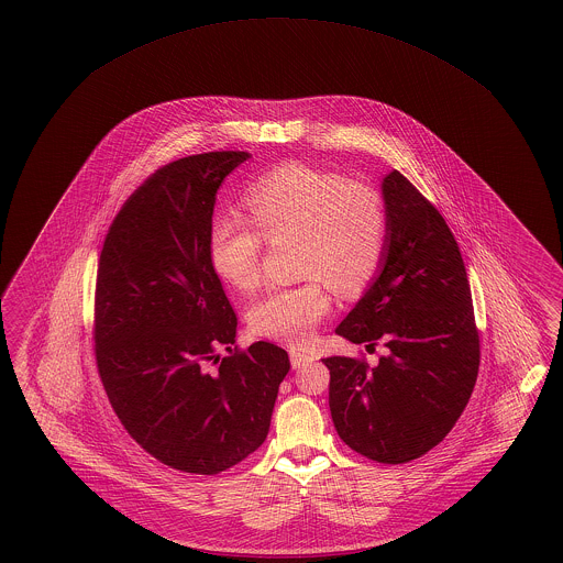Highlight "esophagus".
<instances>
[{
    "label": "esophagus",
    "instance_id": "34e87169",
    "mask_svg": "<svg viewBox=\"0 0 563 563\" xmlns=\"http://www.w3.org/2000/svg\"><path fill=\"white\" fill-rule=\"evenodd\" d=\"M290 363H292V367L295 369H301V367H306V365H311L316 357L311 355V353H307V351H301V349H290Z\"/></svg>",
    "mask_w": 563,
    "mask_h": 563
}]
</instances>
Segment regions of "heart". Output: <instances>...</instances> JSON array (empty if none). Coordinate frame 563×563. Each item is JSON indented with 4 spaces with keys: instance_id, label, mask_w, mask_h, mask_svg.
I'll use <instances>...</instances> for the list:
<instances>
[{
    "instance_id": "1",
    "label": "heart",
    "mask_w": 563,
    "mask_h": 563,
    "mask_svg": "<svg viewBox=\"0 0 563 563\" xmlns=\"http://www.w3.org/2000/svg\"><path fill=\"white\" fill-rule=\"evenodd\" d=\"M247 219L219 212L208 229L212 271L239 290L262 280L264 241L301 239V273L292 287H274L247 311L252 332L306 344L332 307L330 290L353 297L379 273L388 245V210L377 189L307 165H283L245 194ZM258 229L256 232L255 229Z\"/></svg>"
}]
</instances>
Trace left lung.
<instances>
[{"mask_svg":"<svg viewBox=\"0 0 563 563\" xmlns=\"http://www.w3.org/2000/svg\"><path fill=\"white\" fill-rule=\"evenodd\" d=\"M388 245L374 285L336 334L382 342L377 367L328 357L330 412L342 442L382 464L415 461L456 426L481 346L461 247L440 210L393 170L384 177Z\"/></svg>","mask_w":563,"mask_h":563,"instance_id":"1","label":"left lung"}]
</instances>
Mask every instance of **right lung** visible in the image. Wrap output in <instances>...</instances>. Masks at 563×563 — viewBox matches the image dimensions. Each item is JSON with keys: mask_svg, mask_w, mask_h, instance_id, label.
Wrapping results in <instances>:
<instances>
[{"mask_svg": "<svg viewBox=\"0 0 563 563\" xmlns=\"http://www.w3.org/2000/svg\"><path fill=\"white\" fill-rule=\"evenodd\" d=\"M247 158L219 151L158 167L121 206L99 257L102 388L144 452L194 475H219L256 452L290 369L273 342L233 349L238 316L208 257L217 191Z\"/></svg>", "mask_w": 563, "mask_h": 563, "instance_id": "right-lung-1", "label": "right lung"}]
</instances>
